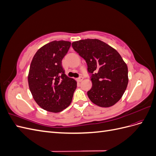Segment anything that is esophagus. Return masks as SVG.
<instances>
[{"mask_svg": "<svg viewBox=\"0 0 156 156\" xmlns=\"http://www.w3.org/2000/svg\"><path fill=\"white\" fill-rule=\"evenodd\" d=\"M83 77H82V76H81V77H78V78H77L76 79V80H77V82H81L83 80Z\"/></svg>", "mask_w": 156, "mask_h": 156, "instance_id": "obj_1", "label": "esophagus"}]
</instances>
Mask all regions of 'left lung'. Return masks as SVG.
Listing matches in <instances>:
<instances>
[{
  "mask_svg": "<svg viewBox=\"0 0 156 156\" xmlns=\"http://www.w3.org/2000/svg\"><path fill=\"white\" fill-rule=\"evenodd\" d=\"M73 49L85 60L92 87L87 92L92 103L108 107L119 101L128 84V69L120 55L97 39L74 41Z\"/></svg>",
  "mask_w": 156,
  "mask_h": 156,
  "instance_id": "obj_1",
  "label": "left lung"
}]
</instances>
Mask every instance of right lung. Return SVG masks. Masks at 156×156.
Listing matches in <instances>:
<instances>
[{
    "label": "right lung",
    "instance_id": "add662e5",
    "mask_svg": "<svg viewBox=\"0 0 156 156\" xmlns=\"http://www.w3.org/2000/svg\"><path fill=\"white\" fill-rule=\"evenodd\" d=\"M71 42L53 41L41 48L30 64L28 81L34 100L40 107L58 112L72 102L77 82L65 74L62 60Z\"/></svg>",
    "mask_w": 156,
    "mask_h": 156
}]
</instances>
